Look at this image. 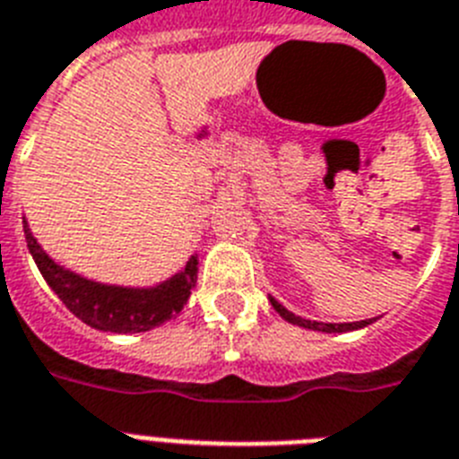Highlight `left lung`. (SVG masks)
Segmentation results:
<instances>
[{
	"mask_svg": "<svg viewBox=\"0 0 459 459\" xmlns=\"http://www.w3.org/2000/svg\"><path fill=\"white\" fill-rule=\"evenodd\" d=\"M270 302H272V307H274L276 312H279V316H281V319H286V321H289V324H293V325H302V328H309V331L347 333V331H359V328H366V325H370V324H373V321H377V316H375V319L351 321V324H324V321L302 319V316H298V314L289 312V309H286V307H283L279 300H274L272 295H270Z\"/></svg>",
	"mask_w": 459,
	"mask_h": 459,
	"instance_id": "1",
	"label": "left lung"
}]
</instances>
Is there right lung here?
I'll use <instances>...</instances> for the list:
<instances>
[{"instance_id":"right-lung-1","label":"right lung","mask_w":459,"mask_h":459,"mask_svg":"<svg viewBox=\"0 0 459 459\" xmlns=\"http://www.w3.org/2000/svg\"><path fill=\"white\" fill-rule=\"evenodd\" d=\"M25 241L32 253V260L39 267L51 290L58 295L63 305L86 325L105 333H145L166 324L183 312L189 293L196 286V255H192L185 270L173 274L166 281L147 289L115 286L65 270L63 264L47 255L30 232L28 221L22 218Z\"/></svg>"}]
</instances>
